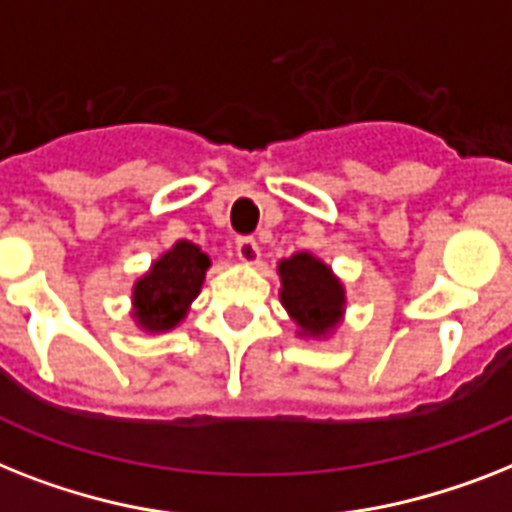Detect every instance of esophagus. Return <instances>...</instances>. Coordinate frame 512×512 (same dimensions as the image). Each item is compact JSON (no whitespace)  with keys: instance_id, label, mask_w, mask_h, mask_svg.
Instances as JSON below:
<instances>
[{"instance_id":"esophagus-1","label":"esophagus","mask_w":512,"mask_h":512,"mask_svg":"<svg viewBox=\"0 0 512 512\" xmlns=\"http://www.w3.org/2000/svg\"><path fill=\"white\" fill-rule=\"evenodd\" d=\"M236 257L242 260V263H257L260 260V247L252 236H239L236 239Z\"/></svg>"}]
</instances>
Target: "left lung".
I'll return each instance as SVG.
<instances>
[{
  "instance_id": "8db88e82",
  "label": "left lung",
  "mask_w": 512,
  "mask_h": 512,
  "mask_svg": "<svg viewBox=\"0 0 512 512\" xmlns=\"http://www.w3.org/2000/svg\"><path fill=\"white\" fill-rule=\"evenodd\" d=\"M281 276V302L299 326V334L323 336L344 313V286L310 252H297L278 263Z\"/></svg>"
}]
</instances>
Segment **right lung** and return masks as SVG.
Returning <instances> with one entry per match:
<instances>
[{
	"label": "right lung",
	"mask_w": 512,
	"mask_h": 512,
	"mask_svg": "<svg viewBox=\"0 0 512 512\" xmlns=\"http://www.w3.org/2000/svg\"><path fill=\"white\" fill-rule=\"evenodd\" d=\"M210 257L191 242H176L134 286V318L144 331L160 334L184 321L202 289Z\"/></svg>",
	"instance_id": "add662e5"
}]
</instances>
